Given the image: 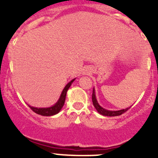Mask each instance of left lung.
Returning a JSON list of instances; mask_svg holds the SVG:
<instances>
[{"mask_svg":"<svg viewBox=\"0 0 158 158\" xmlns=\"http://www.w3.org/2000/svg\"><path fill=\"white\" fill-rule=\"evenodd\" d=\"M92 100H93V106L95 107V108L96 109V111H98L100 115H105V116H117V115H122V114H123L124 112H126L128 109H130V107H127V108H126V109L119 110V111H108V110L104 109V108H103L101 106L99 105L98 102H97V100H96L94 89H93V90Z\"/></svg>","mask_w":158,"mask_h":158,"instance_id":"left-lung-1","label":"left lung"}]
</instances>
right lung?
Here are the masks:
<instances>
[{"mask_svg":"<svg viewBox=\"0 0 158 158\" xmlns=\"http://www.w3.org/2000/svg\"><path fill=\"white\" fill-rule=\"evenodd\" d=\"M74 81L73 80L71 81L70 82L67 84L65 87L64 88L63 91H62V94H61V96H60L59 100L57 102L56 104H54V106L51 107H47V108H38V107H30L32 111H34V112L37 113L39 115H44V116H51V115H54L57 113H58L60 111V110L62 109V107H63L64 105V103H65V96H66V93L68 91V89L70 87V85H72L73 81Z\"/></svg>","mask_w":158,"mask_h":158,"instance_id":"obj_1","label":"right lung"}]
</instances>
